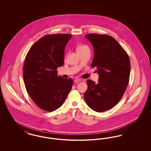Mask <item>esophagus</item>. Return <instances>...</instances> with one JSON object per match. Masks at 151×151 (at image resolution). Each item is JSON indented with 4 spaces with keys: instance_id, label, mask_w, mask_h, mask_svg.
Wrapping results in <instances>:
<instances>
[{
    "instance_id": "esophagus-1",
    "label": "esophagus",
    "mask_w": 151,
    "mask_h": 151,
    "mask_svg": "<svg viewBox=\"0 0 151 151\" xmlns=\"http://www.w3.org/2000/svg\"><path fill=\"white\" fill-rule=\"evenodd\" d=\"M81 80L80 79H79V78H76V79H75V83H79V81H80Z\"/></svg>"
}]
</instances>
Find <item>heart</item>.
<instances>
[{
    "label": "heart",
    "instance_id": "1",
    "mask_svg": "<svg viewBox=\"0 0 151 151\" xmlns=\"http://www.w3.org/2000/svg\"><path fill=\"white\" fill-rule=\"evenodd\" d=\"M88 47V46H86V45H80V46H79L78 47V48H77V50H80V49H82L85 48V47Z\"/></svg>",
    "mask_w": 151,
    "mask_h": 151
}]
</instances>
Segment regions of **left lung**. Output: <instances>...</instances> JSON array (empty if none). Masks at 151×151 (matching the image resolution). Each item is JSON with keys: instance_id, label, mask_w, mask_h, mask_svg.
<instances>
[{"instance_id": "8db88e82", "label": "left lung", "mask_w": 151, "mask_h": 151, "mask_svg": "<svg viewBox=\"0 0 151 151\" xmlns=\"http://www.w3.org/2000/svg\"><path fill=\"white\" fill-rule=\"evenodd\" d=\"M86 38L93 46L92 67L97 68L99 83L87 80L84 100L90 108L103 112L121 100L129 82L131 65L127 53L111 36L88 34Z\"/></svg>"}]
</instances>
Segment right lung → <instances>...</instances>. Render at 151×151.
Instances as JSON below:
<instances>
[{
    "label": "right lung",
    "instance_id": "obj_1",
    "mask_svg": "<svg viewBox=\"0 0 151 151\" xmlns=\"http://www.w3.org/2000/svg\"><path fill=\"white\" fill-rule=\"evenodd\" d=\"M72 36L46 35L32 45L25 58L23 78L26 89L38 107L52 111L60 107L72 84V79L58 76L63 65L65 48Z\"/></svg>",
    "mask_w": 151,
    "mask_h": 151
}]
</instances>
